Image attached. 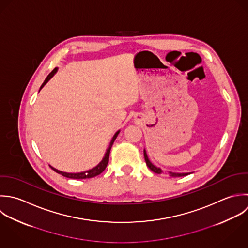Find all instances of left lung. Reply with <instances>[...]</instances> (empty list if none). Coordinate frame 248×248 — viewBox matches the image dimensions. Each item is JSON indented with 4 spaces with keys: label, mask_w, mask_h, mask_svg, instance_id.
Listing matches in <instances>:
<instances>
[{
    "label": "left lung",
    "mask_w": 248,
    "mask_h": 248,
    "mask_svg": "<svg viewBox=\"0 0 248 248\" xmlns=\"http://www.w3.org/2000/svg\"><path fill=\"white\" fill-rule=\"evenodd\" d=\"M143 153H144V159H145V162H146V165H147V166H148V167H149L153 172H155V173H157V174H161V173H163V170H162L160 167H157L156 165H153V164L149 161V159H148V156H147V153H146L145 149L143 150ZM168 174H169L170 176H172V177H182V176L188 175V174H190V173H176V172L168 171Z\"/></svg>",
    "instance_id": "obj_1"
}]
</instances>
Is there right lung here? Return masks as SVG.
Returning <instances> with one entry per match:
<instances>
[{
	"mask_svg": "<svg viewBox=\"0 0 248 248\" xmlns=\"http://www.w3.org/2000/svg\"><path fill=\"white\" fill-rule=\"evenodd\" d=\"M58 72V67H56L48 76H47V78L45 79V81H44V83H42V85L40 86V89L39 90H41V88L46 84V83H48L53 77H54V75L56 74ZM120 133V130H118L115 134H114V136L112 137V139H111V140H110V143H109V145H108V148L106 150V153H105V156H104V158L102 159V161L98 164V165H96V166H94V167H92L91 169H88V170H86V171H83V172H78V173H68V172H63V171H61V170H59V169H57V168H55V167H53L52 165H50V167L54 170V171H56L57 173H59V174H61V175H62V176H64V177H67V178H71V179H87V178H92V177H95V176H97V175H99V174H101L105 169H106V167H107V165H108V158H109V152H110V149H111V146H112V144H113V142H114V140H115V139L117 138V136H118V134Z\"/></svg>",
	"mask_w": 248,
	"mask_h": 248,
	"instance_id": "add662e5",
	"label": "right lung"
}]
</instances>
